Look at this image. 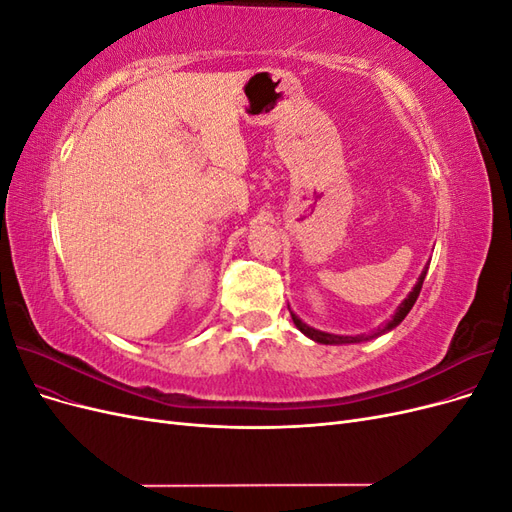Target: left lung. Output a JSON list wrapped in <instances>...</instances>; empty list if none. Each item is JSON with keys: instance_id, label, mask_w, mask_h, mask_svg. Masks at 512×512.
<instances>
[{"instance_id": "obj_1", "label": "left lung", "mask_w": 512, "mask_h": 512, "mask_svg": "<svg viewBox=\"0 0 512 512\" xmlns=\"http://www.w3.org/2000/svg\"><path fill=\"white\" fill-rule=\"evenodd\" d=\"M427 269H429V265H425V269L421 271V275H418V280H416L414 288L410 290L408 297L397 305V309H395V314L391 316V320H386L384 327H382V329H378V331H374L371 335H335V333H327V331H318V329H314V327H309V324H305L297 314L290 312L292 322H294V327H297L305 337L314 339V342H318V344H327V346H339V344H361V342H367V339H374V337H378V335L389 333V331H393V329L397 327V324H401V320H404V318L408 316V312L412 309V305L416 303L418 294H421L423 282H425Z\"/></svg>"}]
</instances>
